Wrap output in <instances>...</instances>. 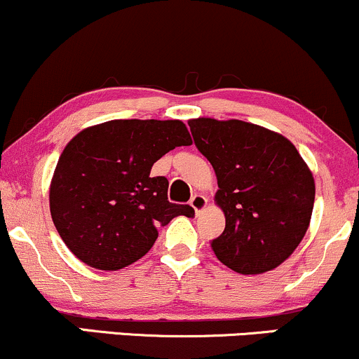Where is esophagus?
Segmentation results:
<instances>
[{
  "label": "esophagus",
  "instance_id": "1",
  "mask_svg": "<svg viewBox=\"0 0 359 359\" xmlns=\"http://www.w3.org/2000/svg\"><path fill=\"white\" fill-rule=\"evenodd\" d=\"M190 205L195 208L196 213H200L205 207H207V198H205L203 195H193L190 200Z\"/></svg>",
  "mask_w": 359,
  "mask_h": 359
}]
</instances>
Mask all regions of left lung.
<instances>
[{
  "instance_id": "1",
  "label": "left lung",
  "mask_w": 359,
  "mask_h": 359,
  "mask_svg": "<svg viewBox=\"0 0 359 359\" xmlns=\"http://www.w3.org/2000/svg\"><path fill=\"white\" fill-rule=\"evenodd\" d=\"M195 146L215 169L225 229L212 251L225 266L259 275L280 266L304 239L316 184L295 146L243 120L188 122Z\"/></svg>"
}]
</instances>
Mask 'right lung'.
<instances>
[{
	"label": "right lung",
	"instance_id": "add662e5",
	"mask_svg": "<svg viewBox=\"0 0 359 359\" xmlns=\"http://www.w3.org/2000/svg\"><path fill=\"white\" fill-rule=\"evenodd\" d=\"M191 137L180 120H111L84 128L67 144L50 183V215L60 239L96 269L126 268L190 205L168 200V180L151 176L156 161Z\"/></svg>",
	"mask_w": 359,
	"mask_h": 359
}]
</instances>
